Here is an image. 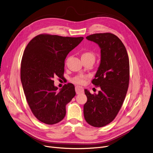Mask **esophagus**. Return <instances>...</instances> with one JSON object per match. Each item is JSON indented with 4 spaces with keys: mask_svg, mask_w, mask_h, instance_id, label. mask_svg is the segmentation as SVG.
<instances>
[{
    "mask_svg": "<svg viewBox=\"0 0 153 153\" xmlns=\"http://www.w3.org/2000/svg\"><path fill=\"white\" fill-rule=\"evenodd\" d=\"M76 94H81V93H83L84 91H83V88H82V87L80 86H76Z\"/></svg>",
    "mask_w": 153,
    "mask_h": 153,
    "instance_id": "34e87169",
    "label": "esophagus"
}]
</instances>
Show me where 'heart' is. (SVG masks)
Here are the masks:
<instances>
[{
    "label": "heart",
    "mask_w": 153,
    "mask_h": 153,
    "mask_svg": "<svg viewBox=\"0 0 153 153\" xmlns=\"http://www.w3.org/2000/svg\"><path fill=\"white\" fill-rule=\"evenodd\" d=\"M90 59L94 60V55L91 52L86 51L83 52L81 55V59ZM87 79V76L85 75H79L73 79V82L75 83L83 85L85 83V80Z\"/></svg>",
    "instance_id": "heart-1"
}]
</instances>
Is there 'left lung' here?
Masks as SVG:
<instances>
[{
  "mask_svg": "<svg viewBox=\"0 0 153 153\" xmlns=\"http://www.w3.org/2000/svg\"><path fill=\"white\" fill-rule=\"evenodd\" d=\"M100 48V63L92 83L100 86L97 94L85 90L87 102L83 106L86 122L102 127L116 117L125 98L129 81V62L122 42L116 35L97 33L86 37Z\"/></svg>",
  "mask_w": 153,
  "mask_h": 153,
  "instance_id": "8db88e82",
  "label": "left lung"
}]
</instances>
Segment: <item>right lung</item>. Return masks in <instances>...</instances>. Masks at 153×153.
<instances>
[{
    "label": "right lung",
    "instance_id": "right-lung-1",
    "mask_svg": "<svg viewBox=\"0 0 153 153\" xmlns=\"http://www.w3.org/2000/svg\"><path fill=\"white\" fill-rule=\"evenodd\" d=\"M83 39L42 34L34 37L24 51L21 82L33 114L43 123L60 122L66 114V105L76 95L73 84H66L58 91L53 79L63 77L65 59Z\"/></svg>",
    "mask_w": 153,
    "mask_h": 153
}]
</instances>
